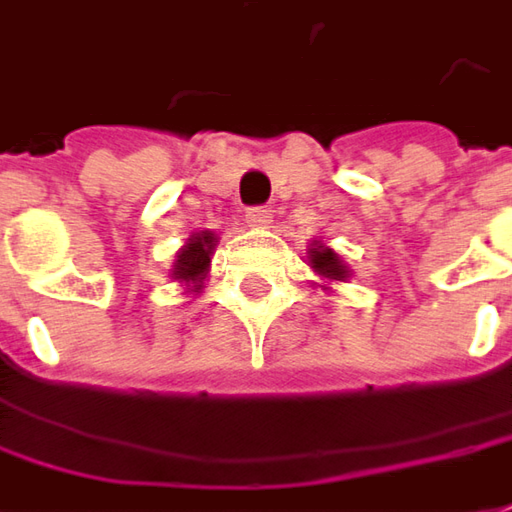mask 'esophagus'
Listing matches in <instances>:
<instances>
[{
  "mask_svg": "<svg viewBox=\"0 0 512 512\" xmlns=\"http://www.w3.org/2000/svg\"><path fill=\"white\" fill-rule=\"evenodd\" d=\"M246 223L255 226V229H263V226L272 223V212L266 206H252V209H246Z\"/></svg>",
  "mask_w": 512,
  "mask_h": 512,
  "instance_id": "1",
  "label": "esophagus"
}]
</instances>
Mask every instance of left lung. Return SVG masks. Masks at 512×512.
I'll list each match as a JSON object with an SVG mask.
<instances>
[{
    "label": "left lung",
    "instance_id": "1",
    "mask_svg": "<svg viewBox=\"0 0 512 512\" xmlns=\"http://www.w3.org/2000/svg\"><path fill=\"white\" fill-rule=\"evenodd\" d=\"M306 257H309L311 272L323 280V283H320V289L323 291H331L334 283H348L351 269H348V263H345L343 257L337 255L328 243H323V240H311L309 249H306Z\"/></svg>",
    "mask_w": 512,
    "mask_h": 512
}]
</instances>
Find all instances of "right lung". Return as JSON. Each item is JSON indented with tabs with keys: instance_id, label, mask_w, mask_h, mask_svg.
Segmentation results:
<instances>
[{
	"instance_id": "right-lung-1",
	"label": "right lung",
	"mask_w": 512,
	"mask_h": 512,
	"mask_svg": "<svg viewBox=\"0 0 512 512\" xmlns=\"http://www.w3.org/2000/svg\"><path fill=\"white\" fill-rule=\"evenodd\" d=\"M215 246H218V235L209 229H201V232H192L184 246L175 252V263L169 269V277L175 283H181L186 294H201L203 280L209 277Z\"/></svg>"
}]
</instances>
